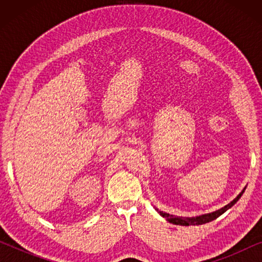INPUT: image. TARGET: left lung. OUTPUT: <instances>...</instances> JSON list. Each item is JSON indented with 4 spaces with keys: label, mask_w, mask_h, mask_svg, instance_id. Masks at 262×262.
<instances>
[{
    "label": "left lung",
    "mask_w": 262,
    "mask_h": 262,
    "mask_svg": "<svg viewBox=\"0 0 262 262\" xmlns=\"http://www.w3.org/2000/svg\"><path fill=\"white\" fill-rule=\"evenodd\" d=\"M246 188H243V191L239 193V194L236 196V198L232 200L231 203H229L228 205H225L224 207H222V209L214 211V212H211V213H206V214H202V216H196V217H178V216H173V214H169V213H166V212H162V211H159V213L162 216L163 218H166V220L169 222V223H173V224H177V225H186V227H188V225H200V224H205V223H209L211 221H214L216 218H218L221 216V214H223L225 211L230 209L232 205H235L236 203H237V200L241 198V195L243 194V192H245Z\"/></svg>",
    "instance_id": "obj_1"
}]
</instances>
